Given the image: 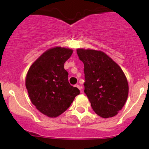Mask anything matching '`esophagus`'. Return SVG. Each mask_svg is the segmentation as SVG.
Returning <instances> with one entry per match:
<instances>
[{"label": "esophagus", "mask_w": 149, "mask_h": 149, "mask_svg": "<svg viewBox=\"0 0 149 149\" xmlns=\"http://www.w3.org/2000/svg\"><path fill=\"white\" fill-rule=\"evenodd\" d=\"M76 87H77L78 89H80V90H81V86H79V84H76Z\"/></svg>", "instance_id": "obj_1"}]
</instances>
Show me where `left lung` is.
Segmentation results:
<instances>
[{
  "label": "left lung",
  "instance_id": "8db88e82",
  "mask_svg": "<svg viewBox=\"0 0 149 149\" xmlns=\"http://www.w3.org/2000/svg\"><path fill=\"white\" fill-rule=\"evenodd\" d=\"M76 52L84 65V92L93 111L102 118L116 116L129 92L123 70L103 52L84 49Z\"/></svg>",
  "mask_w": 149,
  "mask_h": 149
}]
</instances>
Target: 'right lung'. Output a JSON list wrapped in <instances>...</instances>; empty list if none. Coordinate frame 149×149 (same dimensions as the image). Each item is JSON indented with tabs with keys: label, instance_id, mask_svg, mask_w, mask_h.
I'll list each match as a JSON object with an SVG mask.
<instances>
[{
	"label": "right lung",
	"instance_id": "1",
	"mask_svg": "<svg viewBox=\"0 0 149 149\" xmlns=\"http://www.w3.org/2000/svg\"><path fill=\"white\" fill-rule=\"evenodd\" d=\"M73 50L56 47L47 50L27 71L25 86L31 102L43 114L51 118L60 116L79 95L78 88L69 84L64 63Z\"/></svg>",
	"mask_w": 149,
	"mask_h": 149
}]
</instances>
